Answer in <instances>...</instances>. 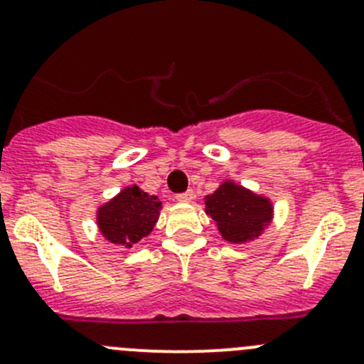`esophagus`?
I'll return each mask as SVG.
<instances>
[{"mask_svg":"<svg viewBox=\"0 0 364 364\" xmlns=\"http://www.w3.org/2000/svg\"><path fill=\"white\" fill-rule=\"evenodd\" d=\"M193 197H196V193L192 192V190H188V192H185V193H178V196H176V200H178V203H192L193 200Z\"/></svg>","mask_w":364,"mask_h":364,"instance_id":"1","label":"esophagus"}]
</instances>
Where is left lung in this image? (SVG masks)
Returning <instances> with one entry per match:
<instances>
[{"mask_svg":"<svg viewBox=\"0 0 364 364\" xmlns=\"http://www.w3.org/2000/svg\"><path fill=\"white\" fill-rule=\"evenodd\" d=\"M205 215L216 222L218 232L229 243L243 245L257 240L273 220V203L232 179H225L204 197Z\"/></svg>","mask_w":364,"mask_h":364,"instance_id":"left-lung-1","label":"left lung"}]
</instances>
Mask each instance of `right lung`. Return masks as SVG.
<instances>
[{
	"instance_id": "obj_1",
	"label": "right lung",
	"mask_w": 364,
	"mask_h": 364,
	"mask_svg": "<svg viewBox=\"0 0 364 364\" xmlns=\"http://www.w3.org/2000/svg\"><path fill=\"white\" fill-rule=\"evenodd\" d=\"M161 203L156 196L124 186L116 197L97 209V225L102 236L117 247L134 248L156 225Z\"/></svg>"
}]
</instances>
